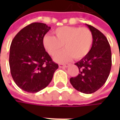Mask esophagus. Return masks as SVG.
Here are the masks:
<instances>
[{
	"instance_id": "obj_1",
	"label": "esophagus",
	"mask_w": 120,
	"mask_h": 120,
	"mask_svg": "<svg viewBox=\"0 0 120 120\" xmlns=\"http://www.w3.org/2000/svg\"><path fill=\"white\" fill-rule=\"evenodd\" d=\"M69 64H59V67L60 68H64V67H67Z\"/></svg>"
}]
</instances>
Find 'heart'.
Returning a JSON list of instances; mask_svg holds the SVG:
<instances>
[{
	"mask_svg": "<svg viewBox=\"0 0 120 120\" xmlns=\"http://www.w3.org/2000/svg\"><path fill=\"white\" fill-rule=\"evenodd\" d=\"M56 37L45 35L42 38V45L45 51L54 56L64 45L65 49L54 60L58 62H66L73 58L79 60L86 56L93 44V35L87 28L76 26H62L53 30Z\"/></svg>",
	"mask_w": 120,
	"mask_h": 120,
	"instance_id": "1",
	"label": "heart"
}]
</instances>
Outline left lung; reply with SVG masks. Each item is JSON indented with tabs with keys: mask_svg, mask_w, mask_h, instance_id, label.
<instances>
[{
	"mask_svg": "<svg viewBox=\"0 0 120 120\" xmlns=\"http://www.w3.org/2000/svg\"><path fill=\"white\" fill-rule=\"evenodd\" d=\"M93 35V44L89 53L75 64L79 74L70 79V83L78 91L92 94L106 83L111 65L110 46L105 35L94 27L86 24Z\"/></svg>",
	"mask_w": 120,
	"mask_h": 120,
	"instance_id": "8db88e82",
	"label": "left lung"
}]
</instances>
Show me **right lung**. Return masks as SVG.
<instances>
[{
	"instance_id": "add662e5",
	"label": "right lung",
	"mask_w": 120,
	"mask_h": 120,
	"mask_svg": "<svg viewBox=\"0 0 120 120\" xmlns=\"http://www.w3.org/2000/svg\"><path fill=\"white\" fill-rule=\"evenodd\" d=\"M51 29L43 23H33L13 39L9 63L15 83L21 90L35 93L51 83L58 64L53 62L42 45V38Z\"/></svg>"
}]
</instances>
